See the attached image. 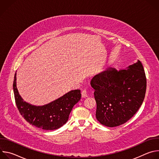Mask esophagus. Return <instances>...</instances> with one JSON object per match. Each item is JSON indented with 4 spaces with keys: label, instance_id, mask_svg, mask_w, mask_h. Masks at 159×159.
<instances>
[{
    "label": "esophagus",
    "instance_id": "34e87169",
    "mask_svg": "<svg viewBox=\"0 0 159 159\" xmlns=\"http://www.w3.org/2000/svg\"><path fill=\"white\" fill-rule=\"evenodd\" d=\"M81 95H82V98H85L87 97V90H83L82 93H81Z\"/></svg>",
    "mask_w": 159,
    "mask_h": 159
}]
</instances>
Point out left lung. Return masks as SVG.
<instances>
[{
	"mask_svg": "<svg viewBox=\"0 0 159 159\" xmlns=\"http://www.w3.org/2000/svg\"><path fill=\"white\" fill-rule=\"evenodd\" d=\"M94 90L98 121L107 127L125 123L138 111L143 103L147 79L142 63L117 70L109 68L94 76L90 82Z\"/></svg>",
	"mask_w": 159,
	"mask_h": 159,
	"instance_id": "8db88e82",
	"label": "left lung"
}]
</instances>
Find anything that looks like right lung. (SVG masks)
<instances>
[{
  "label": "right lung",
  "instance_id": "obj_1",
  "mask_svg": "<svg viewBox=\"0 0 159 159\" xmlns=\"http://www.w3.org/2000/svg\"><path fill=\"white\" fill-rule=\"evenodd\" d=\"M13 90L17 107L27 122L44 130L57 129L65 125L75 104L81 98L80 90H71L57 100L44 106H36L26 102L19 95L16 87L15 73Z\"/></svg>",
  "mask_w": 159,
  "mask_h": 159
}]
</instances>
